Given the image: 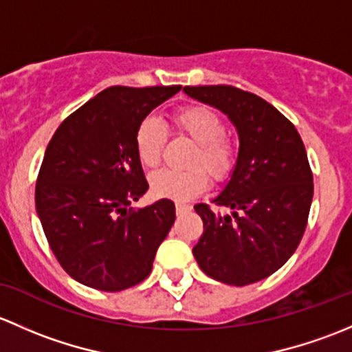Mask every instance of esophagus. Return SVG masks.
<instances>
[{"mask_svg": "<svg viewBox=\"0 0 352 352\" xmlns=\"http://www.w3.org/2000/svg\"><path fill=\"white\" fill-rule=\"evenodd\" d=\"M191 210V205H186V203L176 201V213L177 215H183V213H188Z\"/></svg>", "mask_w": 352, "mask_h": 352, "instance_id": "1", "label": "esophagus"}]
</instances>
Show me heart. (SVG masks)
I'll return each mask as SVG.
<instances>
[{
    "label": "heart",
    "mask_w": 352,
    "mask_h": 352,
    "mask_svg": "<svg viewBox=\"0 0 352 352\" xmlns=\"http://www.w3.org/2000/svg\"><path fill=\"white\" fill-rule=\"evenodd\" d=\"M176 129L193 142L190 164H203L210 176L223 179L234 168L235 149L234 140L223 133V120L215 110L201 104L184 107L173 115ZM166 140V129L155 117H146L135 130V152L144 168H155L161 161L162 147ZM203 168H190L184 171L161 169L151 177V190L155 197L175 201H188L203 193L208 184Z\"/></svg>",
    "instance_id": "obj_1"
}]
</instances>
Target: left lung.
Here are the masks:
<instances>
[{"instance_id":"1","label":"left lung","mask_w":352,"mask_h":352,"mask_svg":"<svg viewBox=\"0 0 352 352\" xmlns=\"http://www.w3.org/2000/svg\"><path fill=\"white\" fill-rule=\"evenodd\" d=\"M188 96L227 115L239 135L232 175L212 201L195 205L203 234L193 248L210 278L245 286L271 276L305 232L314 176L302 137L273 104L234 86H186Z\"/></svg>"}]
</instances>
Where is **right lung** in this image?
Returning a JSON list of instances; mask_svg holds the SVG:
<instances>
[{"label": "right lung", "instance_id": "1", "mask_svg": "<svg viewBox=\"0 0 352 352\" xmlns=\"http://www.w3.org/2000/svg\"><path fill=\"white\" fill-rule=\"evenodd\" d=\"M179 89L111 86L69 115L47 146L35 208L57 261L81 285L122 292L149 276L176 208L168 198L129 208L149 190L135 130Z\"/></svg>", "mask_w": 352, "mask_h": 352}]
</instances>
